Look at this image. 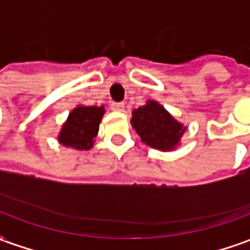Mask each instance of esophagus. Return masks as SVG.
Returning a JSON list of instances; mask_svg holds the SVG:
<instances>
[{
  "label": "esophagus",
  "instance_id": "esophagus-1",
  "mask_svg": "<svg viewBox=\"0 0 250 250\" xmlns=\"http://www.w3.org/2000/svg\"><path fill=\"white\" fill-rule=\"evenodd\" d=\"M111 108L114 109V111H125V104L123 103H112L111 104Z\"/></svg>",
  "mask_w": 250,
  "mask_h": 250
}]
</instances>
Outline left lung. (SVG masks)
<instances>
[{
	"label": "left lung",
	"instance_id": "left-lung-1",
	"mask_svg": "<svg viewBox=\"0 0 250 250\" xmlns=\"http://www.w3.org/2000/svg\"><path fill=\"white\" fill-rule=\"evenodd\" d=\"M131 125L145 145L163 152L175 150L188 128L157 100H147L134 109Z\"/></svg>",
	"mask_w": 250,
	"mask_h": 250
}]
</instances>
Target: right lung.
Wrapping results in <instances>:
<instances>
[{
    "label": "right lung",
    "mask_w": 250,
    "mask_h": 250,
    "mask_svg": "<svg viewBox=\"0 0 250 250\" xmlns=\"http://www.w3.org/2000/svg\"><path fill=\"white\" fill-rule=\"evenodd\" d=\"M105 112L104 105H82L72 109L57 135L60 145L75 150H91Z\"/></svg>",
    "instance_id": "right-lung-1"
}]
</instances>
